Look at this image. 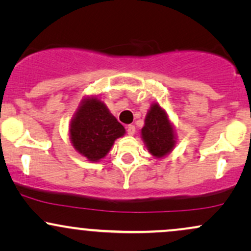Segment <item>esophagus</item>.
Returning a JSON list of instances; mask_svg holds the SVG:
<instances>
[{
  "label": "esophagus",
  "mask_w": 251,
  "mask_h": 251,
  "mask_svg": "<svg viewBox=\"0 0 251 251\" xmlns=\"http://www.w3.org/2000/svg\"><path fill=\"white\" fill-rule=\"evenodd\" d=\"M126 128H127V134L133 135L135 133V126L134 125H128Z\"/></svg>",
  "instance_id": "34e87169"
}]
</instances>
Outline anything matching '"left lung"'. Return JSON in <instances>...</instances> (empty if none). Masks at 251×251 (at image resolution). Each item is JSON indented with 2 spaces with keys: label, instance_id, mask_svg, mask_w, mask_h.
<instances>
[{
  "label": "left lung",
  "instance_id": "left-lung-1",
  "mask_svg": "<svg viewBox=\"0 0 251 251\" xmlns=\"http://www.w3.org/2000/svg\"><path fill=\"white\" fill-rule=\"evenodd\" d=\"M142 135L149 151L154 157H163L175 146L174 128L166 113L158 103H154L149 111L145 125L142 128Z\"/></svg>",
  "mask_w": 251,
  "mask_h": 251
}]
</instances>
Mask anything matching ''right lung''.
Wrapping results in <instances>:
<instances>
[{"instance_id": "1", "label": "right lung", "mask_w": 251, "mask_h": 251, "mask_svg": "<svg viewBox=\"0 0 251 251\" xmlns=\"http://www.w3.org/2000/svg\"><path fill=\"white\" fill-rule=\"evenodd\" d=\"M125 128L98 99L83 100L81 107L72 120L71 139L79 153L91 162L105 157L117 138Z\"/></svg>"}]
</instances>
